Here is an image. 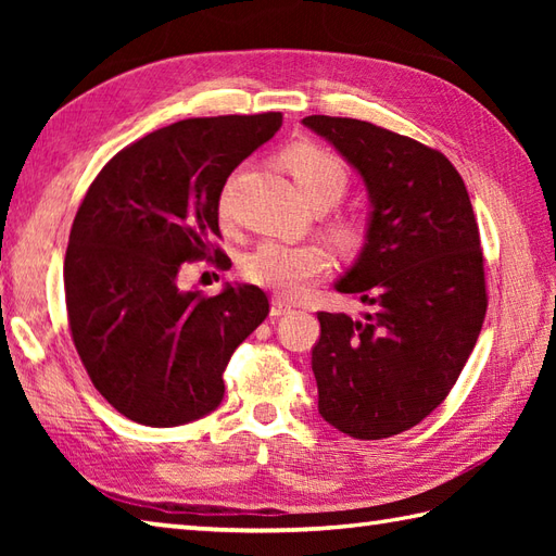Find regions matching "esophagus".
I'll return each mask as SVG.
<instances>
[{
    "instance_id": "esophagus-1",
    "label": "esophagus",
    "mask_w": 556,
    "mask_h": 556,
    "mask_svg": "<svg viewBox=\"0 0 556 556\" xmlns=\"http://www.w3.org/2000/svg\"><path fill=\"white\" fill-rule=\"evenodd\" d=\"M291 311H293V305L287 299H271V305H269V315L271 317H285Z\"/></svg>"
}]
</instances>
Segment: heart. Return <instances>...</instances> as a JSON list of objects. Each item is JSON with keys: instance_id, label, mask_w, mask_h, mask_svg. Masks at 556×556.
Segmentation results:
<instances>
[{"instance_id": "obj_1", "label": "heart", "mask_w": 556, "mask_h": 556, "mask_svg": "<svg viewBox=\"0 0 556 556\" xmlns=\"http://www.w3.org/2000/svg\"><path fill=\"white\" fill-rule=\"evenodd\" d=\"M279 162L291 174L293 184L308 205L332 207L346 193L349 169L344 160L334 155L332 150L303 140V143H293L281 152ZM222 210H227V195L222 198ZM337 231L341 239H351L353 224L341 222ZM327 271V253L320 245L311 243L291 245L265 241L243 260V275L248 281L287 299L299 296L313 281L323 279Z\"/></svg>"}]
</instances>
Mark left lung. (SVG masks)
I'll return each instance as SVG.
<instances>
[{
    "label": "left lung",
    "instance_id": "8db88e82",
    "mask_svg": "<svg viewBox=\"0 0 556 556\" xmlns=\"http://www.w3.org/2000/svg\"><path fill=\"white\" fill-rule=\"evenodd\" d=\"M361 174L365 243L334 289L372 305L363 320L317 313V410L356 440L418 425L452 392L488 311L466 184L442 152L368 122L305 116Z\"/></svg>",
    "mask_w": 556,
    "mask_h": 556
}]
</instances>
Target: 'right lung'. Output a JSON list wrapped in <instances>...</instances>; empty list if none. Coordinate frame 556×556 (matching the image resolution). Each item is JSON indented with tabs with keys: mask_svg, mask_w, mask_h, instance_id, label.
I'll list each match as a JSON object with an SVG mask.
<instances>
[{
	"mask_svg": "<svg viewBox=\"0 0 556 556\" xmlns=\"http://www.w3.org/2000/svg\"><path fill=\"white\" fill-rule=\"evenodd\" d=\"M279 126L281 112L164 126L116 152L83 198L64 260L68 327L92 384L128 420L176 428L215 410L231 353L267 317L253 285L207 299L176 279L210 255L229 174Z\"/></svg>",
	"mask_w": 556,
	"mask_h": 556,
	"instance_id": "add662e5",
	"label": "right lung"
}]
</instances>
